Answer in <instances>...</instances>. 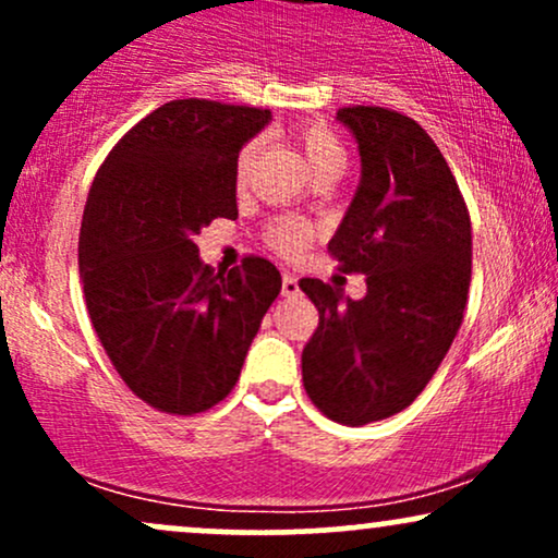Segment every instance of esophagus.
<instances>
[{"instance_id":"1","label":"esophagus","mask_w":558,"mask_h":558,"mask_svg":"<svg viewBox=\"0 0 558 558\" xmlns=\"http://www.w3.org/2000/svg\"><path fill=\"white\" fill-rule=\"evenodd\" d=\"M299 293V278L293 272L283 275V296H296Z\"/></svg>"}]
</instances>
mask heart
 I'll return each instance as SVG.
<instances>
[{
    "instance_id": "b5f03b06",
    "label": "heart",
    "mask_w": 558,
    "mask_h": 558,
    "mask_svg": "<svg viewBox=\"0 0 558 558\" xmlns=\"http://www.w3.org/2000/svg\"><path fill=\"white\" fill-rule=\"evenodd\" d=\"M293 141L304 151L312 172L328 168V165H343L341 138L336 136V131L330 125L319 123V120H306V123L293 125ZM257 149L259 141H248L239 151V159H235V181L239 183L246 181L254 157H257ZM312 235H315V230H312L310 222L299 220V217H280L267 230V241L283 257H296L301 248L310 246Z\"/></svg>"
}]
</instances>
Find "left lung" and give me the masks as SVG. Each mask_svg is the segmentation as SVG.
I'll use <instances>...</instances> for the list:
<instances>
[{"instance_id":"8db88e82","label":"left lung","mask_w":558,"mask_h":558,"mask_svg":"<svg viewBox=\"0 0 558 558\" xmlns=\"http://www.w3.org/2000/svg\"><path fill=\"white\" fill-rule=\"evenodd\" d=\"M360 141L362 181L328 243L338 270L367 275L362 299L317 278L299 288L317 306L301 351L306 396L332 422L367 425L425 390L464 319L472 226L457 178L425 128L388 107H341Z\"/></svg>"}]
</instances>
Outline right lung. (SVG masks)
I'll return each mask as SVG.
<instances>
[{
  "label": "right lung",
  "mask_w": 558,
  "mask_h": 558,
  "mask_svg": "<svg viewBox=\"0 0 558 558\" xmlns=\"http://www.w3.org/2000/svg\"><path fill=\"white\" fill-rule=\"evenodd\" d=\"M270 110L175 99L125 133L96 172L78 265L92 325L112 367L165 414L207 412L239 383L278 267L243 257L215 272L194 235L235 220V159Z\"/></svg>",
  "instance_id": "add662e5"
}]
</instances>
